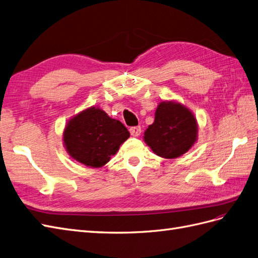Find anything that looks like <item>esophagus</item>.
<instances>
[{
    "mask_svg": "<svg viewBox=\"0 0 258 258\" xmlns=\"http://www.w3.org/2000/svg\"><path fill=\"white\" fill-rule=\"evenodd\" d=\"M130 133L132 136H140L142 133V127L141 126H132L130 127Z\"/></svg>",
    "mask_w": 258,
    "mask_h": 258,
    "instance_id": "1",
    "label": "esophagus"
}]
</instances>
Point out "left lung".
Wrapping results in <instances>:
<instances>
[{"mask_svg": "<svg viewBox=\"0 0 258 258\" xmlns=\"http://www.w3.org/2000/svg\"><path fill=\"white\" fill-rule=\"evenodd\" d=\"M197 138L196 118L184 105L163 101L156 110L155 122L145 132L144 140L158 156L173 159L185 154Z\"/></svg>", "mask_w": 258, "mask_h": 258, "instance_id": "8db88e82", "label": "left lung"}]
</instances>
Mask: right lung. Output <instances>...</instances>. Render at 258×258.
Instances as JSON below:
<instances>
[{
	"mask_svg": "<svg viewBox=\"0 0 258 258\" xmlns=\"http://www.w3.org/2000/svg\"><path fill=\"white\" fill-rule=\"evenodd\" d=\"M128 137L127 128L120 121L92 107L72 118L66 125L63 140L72 158L87 167L99 168L115 155Z\"/></svg>",
	"mask_w": 258,
	"mask_h": 258,
	"instance_id": "obj_1",
	"label": "right lung"
}]
</instances>
